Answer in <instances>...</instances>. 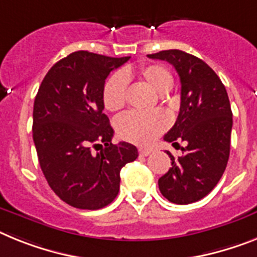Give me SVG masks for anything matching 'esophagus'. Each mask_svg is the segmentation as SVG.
Here are the masks:
<instances>
[{
  "label": "esophagus",
  "instance_id": "34e87169",
  "mask_svg": "<svg viewBox=\"0 0 257 257\" xmlns=\"http://www.w3.org/2000/svg\"><path fill=\"white\" fill-rule=\"evenodd\" d=\"M139 153L141 157H148L149 154H152V150L150 149H144V148H140L139 149Z\"/></svg>",
  "mask_w": 257,
  "mask_h": 257
}]
</instances>
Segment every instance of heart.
Masks as SVG:
<instances>
[{"label": "heart", "mask_w": 257, "mask_h": 257, "mask_svg": "<svg viewBox=\"0 0 257 257\" xmlns=\"http://www.w3.org/2000/svg\"><path fill=\"white\" fill-rule=\"evenodd\" d=\"M133 77H139L146 82L158 94L169 92L174 85L171 72L161 64L142 65L136 72L126 69L122 73H116L107 79L103 87V103L108 111L117 112L124 108L128 81ZM167 126L169 120L162 112H128L120 116L116 122L117 135L122 140L137 145L150 144Z\"/></svg>", "instance_id": "1"}]
</instances>
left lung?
Returning <instances> with one entry per match:
<instances>
[{
	"label": "left lung",
	"instance_id": "left-lung-1",
	"mask_svg": "<svg viewBox=\"0 0 257 257\" xmlns=\"http://www.w3.org/2000/svg\"><path fill=\"white\" fill-rule=\"evenodd\" d=\"M170 62L182 85L180 111L165 141L180 146L178 159L171 153V169L159 178V191L169 201L187 205L212 192L227 166L232 112L227 91L208 64L179 49L148 55Z\"/></svg>",
	"mask_w": 257,
	"mask_h": 257
}]
</instances>
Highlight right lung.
Segmentation results:
<instances>
[{"instance_id":"right-lung-1","label":"right lung","mask_w":257,"mask_h":257,"mask_svg":"<svg viewBox=\"0 0 257 257\" xmlns=\"http://www.w3.org/2000/svg\"><path fill=\"white\" fill-rule=\"evenodd\" d=\"M129 59L73 52L39 87L32 113L39 163L52 191L70 206L96 210L111 204L120 170L139 157L132 144H112L113 129L103 113L105 78Z\"/></svg>"}]
</instances>
